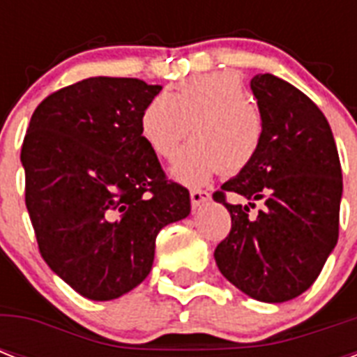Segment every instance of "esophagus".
Returning a JSON list of instances; mask_svg holds the SVG:
<instances>
[{
	"instance_id": "1",
	"label": "esophagus",
	"mask_w": 357,
	"mask_h": 357,
	"mask_svg": "<svg viewBox=\"0 0 357 357\" xmlns=\"http://www.w3.org/2000/svg\"><path fill=\"white\" fill-rule=\"evenodd\" d=\"M209 200H211V195H209L207 190H202V189L190 190V204H192V207H195V209Z\"/></svg>"
}]
</instances>
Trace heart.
Segmentation results:
<instances>
[{
	"mask_svg": "<svg viewBox=\"0 0 357 357\" xmlns=\"http://www.w3.org/2000/svg\"><path fill=\"white\" fill-rule=\"evenodd\" d=\"M192 139L170 172L185 185H202L224 170L238 174L254 161L263 142V116L246 98L234 72H213L183 81L176 92L159 94L140 113V137L155 155L172 159L181 140Z\"/></svg>",
	"mask_w": 357,
	"mask_h": 357,
	"instance_id": "1",
	"label": "heart"
}]
</instances>
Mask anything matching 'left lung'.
I'll use <instances>...</instances> for the list:
<instances>
[{
    "instance_id": "left-lung-1",
    "label": "left lung",
    "mask_w": 357,
    "mask_h": 357,
    "mask_svg": "<svg viewBox=\"0 0 357 357\" xmlns=\"http://www.w3.org/2000/svg\"><path fill=\"white\" fill-rule=\"evenodd\" d=\"M263 116V142L243 172L213 198L231 215V231L215 250L218 271L250 298L280 304L313 285L339 237L343 174L322 111L287 81H250ZM249 200L228 204L225 192ZM264 204L257 215L249 207Z\"/></svg>"
}]
</instances>
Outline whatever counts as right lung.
Listing matches in <instances>:
<instances>
[{
  "label": "right lung",
  "instance_id": "right-lung-1",
  "mask_svg": "<svg viewBox=\"0 0 357 357\" xmlns=\"http://www.w3.org/2000/svg\"><path fill=\"white\" fill-rule=\"evenodd\" d=\"M161 89L89 77L50 94L31 116L20 159L38 250L89 300H114L144 282L157 234L189 217V190L168 181L140 137V113Z\"/></svg>",
  "mask_w": 357,
  "mask_h": 357
}]
</instances>
